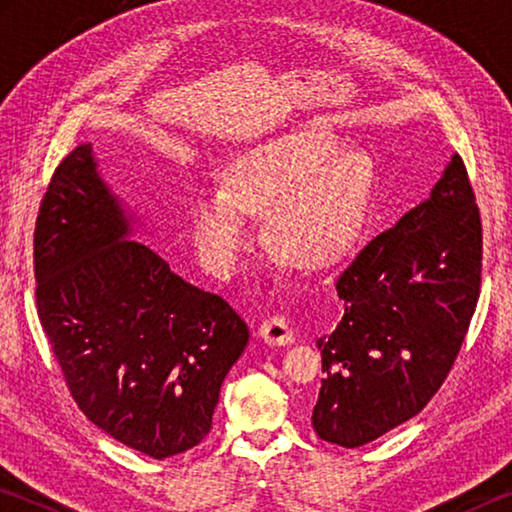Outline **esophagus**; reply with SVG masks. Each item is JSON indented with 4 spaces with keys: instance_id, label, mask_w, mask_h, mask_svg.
<instances>
[{
    "instance_id": "34e87169",
    "label": "esophagus",
    "mask_w": 512,
    "mask_h": 512,
    "mask_svg": "<svg viewBox=\"0 0 512 512\" xmlns=\"http://www.w3.org/2000/svg\"><path fill=\"white\" fill-rule=\"evenodd\" d=\"M259 339L268 345H289L293 343V329L282 316H268L259 325Z\"/></svg>"
}]
</instances>
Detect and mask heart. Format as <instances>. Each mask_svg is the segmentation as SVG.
Segmentation results:
<instances>
[{
  "instance_id": "1",
  "label": "heart",
  "mask_w": 512,
  "mask_h": 512,
  "mask_svg": "<svg viewBox=\"0 0 512 512\" xmlns=\"http://www.w3.org/2000/svg\"><path fill=\"white\" fill-rule=\"evenodd\" d=\"M375 171L366 155L341 151L325 131H298L241 151L223 169L221 187L189 201V225L214 275L237 271L253 241L250 216L266 214V239L289 264L334 262L366 219Z\"/></svg>"
}]
</instances>
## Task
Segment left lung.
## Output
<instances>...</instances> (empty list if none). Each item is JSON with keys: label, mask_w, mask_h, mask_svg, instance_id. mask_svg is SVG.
<instances>
[{"label": "left lung", "mask_w": 512, "mask_h": 512, "mask_svg": "<svg viewBox=\"0 0 512 512\" xmlns=\"http://www.w3.org/2000/svg\"><path fill=\"white\" fill-rule=\"evenodd\" d=\"M481 259V214L452 155L427 201L368 241L336 280L343 318L316 341L325 379L311 424L320 438L361 447L429 404L474 316Z\"/></svg>", "instance_id": "8db88e82"}]
</instances>
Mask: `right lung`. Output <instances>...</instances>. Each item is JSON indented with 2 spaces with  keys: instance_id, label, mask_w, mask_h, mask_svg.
Wrapping results in <instances>:
<instances>
[{
  "instance_id": "1",
  "label": "right lung",
  "mask_w": 512,
  "mask_h": 512,
  "mask_svg": "<svg viewBox=\"0 0 512 512\" xmlns=\"http://www.w3.org/2000/svg\"><path fill=\"white\" fill-rule=\"evenodd\" d=\"M131 237L92 144L67 153L40 203L33 266L42 329L88 420L169 458L212 429L221 384L248 345L228 302Z\"/></svg>"
}]
</instances>
